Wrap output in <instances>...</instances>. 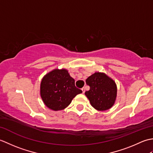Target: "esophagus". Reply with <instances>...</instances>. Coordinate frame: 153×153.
<instances>
[{
	"label": "esophagus",
	"instance_id": "1",
	"mask_svg": "<svg viewBox=\"0 0 153 153\" xmlns=\"http://www.w3.org/2000/svg\"><path fill=\"white\" fill-rule=\"evenodd\" d=\"M82 90L83 93H85V87H83V88L82 89Z\"/></svg>",
	"mask_w": 153,
	"mask_h": 153
}]
</instances>
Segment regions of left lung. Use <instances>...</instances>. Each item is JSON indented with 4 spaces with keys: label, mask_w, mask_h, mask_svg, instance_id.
Wrapping results in <instances>:
<instances>
[{
    "label": "left lung",
    "mask_w": 153,
    "mask_h": 153,
    "mask_svg": "<svg viewBox=\"0 0 153 153\" xmlns=\"http://www.w3.org/2000/svg\"><path fill=\"white\" fill-rule=\"evenodd\" d=\"M86 83L90 89L85 95L93 108L104 111L114 105L117 96V87L112 79L105 73L95 72L86 79Z\"/></svg>",
    "instance_id": "left-lung-1"
}]
</instances>
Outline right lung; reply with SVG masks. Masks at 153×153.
I'll return each mask as SVG.
<instances>
[{"label": "right lung", "instance_id": "right-lung-1", "mask_svg": "<svg viewBox=\"0 0 153 153\" xmlns=\"http://www.w3.org/2000/svg\"><path fill=\"white\" fill-rule=\"evenodd\" d=\"M82 91L75 86V80L66 69H55L42 79L40 93L44 104L54 111L61 110L71 103Z\"/></svg>", "mask_w": 153, "mask_h": 153}]
</instances>
